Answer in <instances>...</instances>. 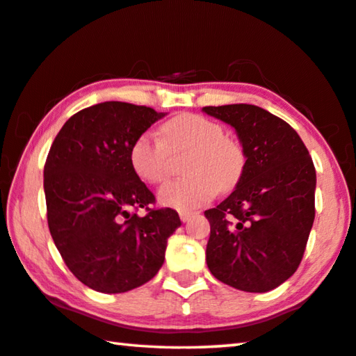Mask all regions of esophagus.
I'll return each mask as SVG.
<instances>
[{"instance_id":"1","label":"esophagus","mask_w":356,"mask_h":356,"mask_svg":"<svg viewBox=\"0 0 356 356\" xmlns=\"http://www.w3.org/2000/svg\"><path fill=\"white\" fill-rule=\"evenodd\" d=\"M179 217H180V220H182V222L185 223V222H188V220L193 217V212H187V211H182V212H179Z\"/></svg>"}]
</instances>
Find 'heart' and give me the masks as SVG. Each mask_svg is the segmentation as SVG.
<instances>
[{"label": "heart", "mask_w": 356, "mask_h": 356, "mask_svg": "<svg viewBox=\"0 0 356 356\" xmlns=\"http://www.w3.org/2000/svg\"><path fill=\"white\" fill-rule=\"evenodd\" d=\"M190 150L185 165L187 179L174 180L158 191L161 206L193 211L206 204L220 190L233 188L242 176L245 156L241 145L225 138L218 123L196 114H180L165 123L163 139L143 133L129 149L133 171L147 184H160L168 176L169 152Z\"/></svg>", "instance_id": "1"}]
</instances>
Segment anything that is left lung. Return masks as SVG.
I'll return each instance as SVG.
<instances>
[{
	"instance_id": "obj_1",
	"label": "left lung",
	"mask_w": 356,
	"mask_h": 356,
	"mask_svg": "<svg viewBox=\"0 0 356 356\" xmlns=\"http://www.w3.org/2000/svg\"><path fill=\"white\" fill-rule=\"evenodd\" d=\"M202 112L234 128L245 156L233 193L204 212L207 268L233 289L274 290L300 266L312 229V158L295 129L261 107L207 106Z\"/></svg>"
}]
</instances>
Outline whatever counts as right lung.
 I'll list each match as a JSON object with an SVG mask.
<instances>
[{
	"label": "right lung",
	"mask_w": 356,
	"mask_h": 356,
	"mask_svg": "<svg viewBox=\"0 0 356 356\" xmlns=\"http://www.w3.org/2000/svg\"><path fill=\"white\" fill-rule=\"evenodd\" d=\"M152 107L106 101L72 115L44 166L47 222L66 266L88 289L125 293L165 261L180 225L174 209H149L155 196L133 171L129 149L165 117ZM145 207L144 218L129 212Z\"/></svg>",
	"instance_id": "add662e5"
}]
</instances>
